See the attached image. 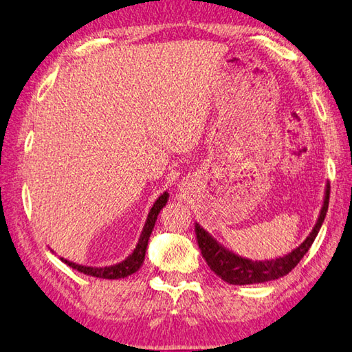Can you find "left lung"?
I'll return each instance as SVG.
<instances>
[{"instance_id":"1","label":"left lung","mask_w":352,"mask_h":352,"mask_svg":"<svg viewBox=\"0 0 352 352\" xmlns=\"http://www.w3.org/2000/svg\"><path fill=\"white\" fill-rule=\"evenodd\" d=\"M329 190L331 187L329 182H327L318 220H316L312 232L307 235L301 245L290 251L289 254L270 258V261H252V258L241 257L235 254L234 251H229L226 246L212 237L203 226H199V223H195V232H197L201 254L206 258L212 272L220 276L224 282L232 285L262 284V282L274 280L289 274L309 251V248L312 246L314 240L320 232L321 224L326 218L327 207H329Z\"/></svg>"}]
</instances>
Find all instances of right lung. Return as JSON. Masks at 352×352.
I'll list each match as a JSON object with an SVG mask.
<instances>
[{
    "mask_svg": "<svg viewBox=\"0 0 352 352\" xmlns=\"http://www.w3.org/2000/svg\"><path fill=\"white\" fill-rule=\"evenodd\" d=\"M170 195L168 192H164L160 197L155 199V203L153 204L151 210H149L148 218L145 221V226L142 229L140 239H138L137 245L134 248V251L124 258V261L113 263V265H106V267H87V265H79L76 262L67 261V258L60 257L62 262H65L68 267H72L73 270H78L79 273H84L87 276H94V278H101V279H123L128 278V276L134 274L138 272V268L142 267L143 261H145V252H146V246H148V240L149 235H151L155 220H157V215L160 214V210L166 206V201H168Z\"/></svg>",
    "mask_w": 352,
    "mask_h": 352,
    "instance_id": "1",
    "label": "right lung"
}]
</instances>
